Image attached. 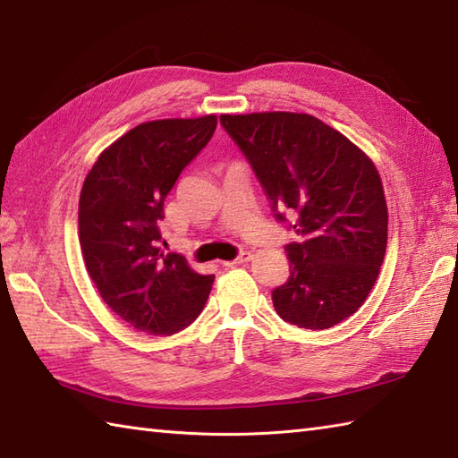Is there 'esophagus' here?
<instances>
[{
    "instance_id": "esophagus-1",
    "label": "esophagus",
    "mask_w": 458,
    "mask_h": 458,
    "mask_svg": "<svg viewBox=\"0 0 458 458\" xmlns=\"http://www.w3.org/2000/svg\"><path fill=\"white\" fill-rule=\"evenodd\" d=\"M250 259H251V254H250V251H242V254H240L236 259H232V261H224V266H226V267L244 266V264H248Z\"/></svg>"
}]
</instances>
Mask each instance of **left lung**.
I'll list each match as a JSON object with an SVG mask.
<instances>
[{
	"mask_svg": "<svg viewBox=\"0 0 458 458\" xmlns=\"http://www.w3.org/2000/svg\"><path fill=\"white\" fill-rule=\"evenodd\" d=\"M220 122L274 208L293 214V230L305 238L285 248L289 279L271 293L277 315L313 330L354 315L387 244V204L374 161L310 114H222Z\"/></svg>",
	"mask_w": 458,
	"mask_h": 458,
	"instance_id": "8db88e82",
	"label": "left lung"
}]
</instances>
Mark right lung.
Listing matches in <instances>:
<instances>
[{
	"label": "right lung",
	"instance_id": "1",
	"mask_svg": "<svg viewBox=\"0 0 458 458\" xmlns=\"http://www.w3.org/2000/svg\"><path fill=\"white\" fill-rule=\"evenodd\" d=\"M218 118H169L135 125L94 161L81 191L79 240L104 303L133 328L169 336L207 303L214 276L165 256L157 224L181 171L208 143Z\"/></svg>",
	"mask_w": 458,
	"mask_h": 458
}]
</instances>
